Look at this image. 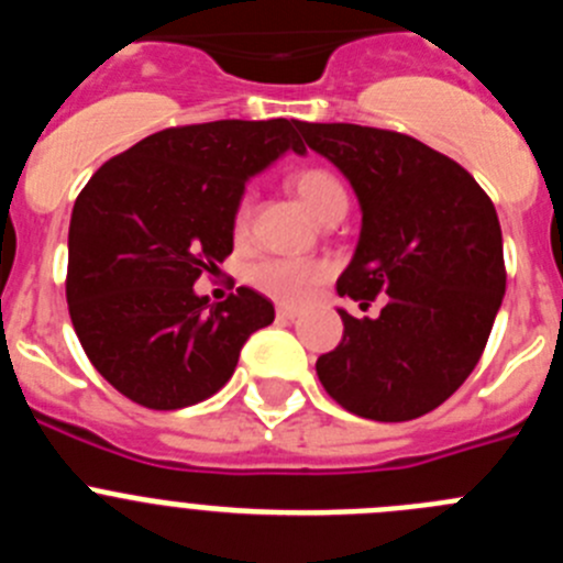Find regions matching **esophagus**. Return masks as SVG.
<instances>
[{"label": "esophagus", "mask_w": 563, "mask_h": 563, "mask_svg": "<svg viewBox=\"0 0 563 563\" xmlns=\"http://www.w3.org/2000/svg\"><path fill=\"white\" fill-rule=\"evenodd\" d=\"M276 316H278V318H287V321H292V318L298 316V307H290V305H278V307H276Z\"/></svg>", "instance_id": "obj_1"}]
</instances>
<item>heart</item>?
<instances>
[{
  "mask_svg": "<svg viewBox=\"0 0 563 563\" xmlns=\"http://www.w3.org/2000/svg\"><path fill=\"white\" fill-rule=\"evenodd\" d=\"M292 191L301 197L307 208L316 213L318 220L330 213L332 208L346 202V188L338 180L335 174L327 172V168H301L290 177ZM247 220H251V200L242 197L233 211V233L242 236L247 231ZM324 265H316V262H301V258H265L258 265L251 267L247 278L256 290L267 292L271 298L278 301H305L310 296L312 287L324 278Z\"/></svg>",
  "mask_w": 563,
  "mask_h": 563,
  "instance_id": "1",
  "label": "heart"
}]
</instances>
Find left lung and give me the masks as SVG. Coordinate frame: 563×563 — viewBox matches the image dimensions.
<instances>
[{
    "label": "left lung",
    "instance_id": "left-lung-1",
    "mask_svg": "<svg viewBox=\"0 0 563 563\" xmlns=\"http://www.w3.org/2000/svg\"><path fill=\"white\" fill-rule=\"evenodd\" d=\"M307 146L350 180L361 236L338 296L377 318L341 312L343 338L318 357L332 400L366 420L429 415L474 372L505 296L496 208L479 183L409 134L298 121Z\"/></svg>",
    "mask_w": 563,
    "mask_h": 563
}]
</instances>
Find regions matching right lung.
<instances>
[{
  "label": "right lung",
  "instance_id": "1",
  "mask_svg": "<svg viewBox=\"0 0 563 563\" xmlns=\"http://www.w3.org/2000/svg\"><path fill=\"white\" fill-rule=\"evenodd\" d=\"M298 121H213L163 129L103 163L69 220L67 305L84 352L146 409L206 400L231 380L247 338L273 324L262 292L220 305L194 292L233 251L245 183L285 152Z\"/></svg>",
  "mask_w": 563,
  "mask_h": 563
}]
</instances>
